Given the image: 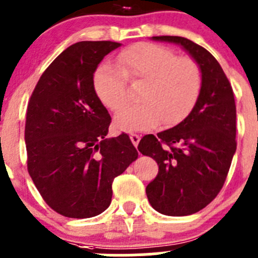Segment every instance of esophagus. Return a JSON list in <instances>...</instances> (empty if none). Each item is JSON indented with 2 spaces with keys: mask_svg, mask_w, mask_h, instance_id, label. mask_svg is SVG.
Returning a JSON list of instances; mask_svg holds the SVG:
<instances>
[{
  "mask_svg": "<svg viewBox=\"0 0 258 258\" xmlns=\"http://www.w3.org/2000/svg\"><path fill=\"white\" fill-rule=\"evenodd\" d=\"M130 139H131V142L134 144L135 147H137V146H139L140 140H141V137H140L137 134H131L130 135Z\"/></svg>",
  "mask_w": 258,
  "mask_h": 258,
  "instance_id": "esophagus-1",
  "label": "esophagus"
}]
</instances>
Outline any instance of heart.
Returning <instances> with one entry per match:
<instances>
[{
  "instance_id": "heart-1",
  "label": "heart",
  "mask_w": 258,
  "mask_h": 258,
  "mask_svg": "<svg viewBox=\"0 0 258 258\" xmlns=\"http://www.w3.org/2000/svg\"><path fill=\"white\" fill-rule=\"evenodd\" d=\"M126 80L142 82L136 105L126 107L114 122L123 131H145L163 122H181L194 108L202 87V74L194 58L179 56L165 46L140 42L117 56V66L103 62L93 74V88L112 112L128 101Z\"/></svg>"
}]
</instances>
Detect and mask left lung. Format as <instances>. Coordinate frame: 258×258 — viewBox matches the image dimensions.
Segmentation results:
<instances>
[{"label": "left lung", "mask_w": 258, "mask_h": 258, "mask_svg": "<svg viewBox=\"0 0 258 258\" xmlns=\"http://www.w3.org/2000/svg\"><path fill=\"white\" fill-rule=\"evenodd\" d=\"M152 38L182 46L201 69V92L188 116L139 144L140 152L158 165V175L146 187L151 206L167 216L192 215L215 200L227 177L237 146L235 96L206 48L178 36Z\"/></svg>", "instance_id": "1"}]
</instances>
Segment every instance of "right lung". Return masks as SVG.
<instances>
[{
    "instance_id": "right-lung-1",
    "label": "right lung",
    "mask_w": 258,
    "mask_h": 258,
    "mask_svg": "<svg viewBox=\"0 0 258 258\" xmlns=\"http://www.w3.org/2000/svg\"><path fill=\"white\" fill-rule=\"evenodd\" d=\"M121 43L82 41L53 59L27 106V170L52 210L88 218L111 204L112 182L139 157L128 135L106 139L111 116L93 88V74Z\"/></svg>"
}]
</instances>
